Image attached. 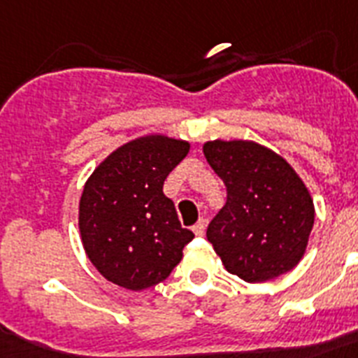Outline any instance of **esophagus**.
Returning a JSON list of instances; mask_svg holds the SVG:
<instances>
[{"mask_svg": "<svg viewBox=\"0 0 358 358\" xmlns=\"http://www.w3.org/2000/svg\"><path fill=\"white\" fill-rule=\"evenodd\" d=\"M193 231H194V235H196V237H202V235L206 234V220L200 219L199 222L193 226Z\"/></svg>", "mask_w": 358, "mask_h": 358, "instance_id": "obj_1", "label": "esophagus"}]
</instances>
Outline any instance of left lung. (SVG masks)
Wrapping results in <instances>:
<instances>
[{
  "label": "left lung",
  "instance_id": "1",
  "mask_svg": "<svg viewBox=\"0 0 358 358\" xmlns=\"http://www.w3.org/2000/svg\"><path fill=\"white\" fill-rule=\"evenodd\" d=\"M202 150L228 191L208 226L224 268L248 283L294 268L315 224V202L300 174L283 156L248 139H213Z\"/></svg>",
  "mask_w": 358,
  "mask_h": 358
}]
</instances>
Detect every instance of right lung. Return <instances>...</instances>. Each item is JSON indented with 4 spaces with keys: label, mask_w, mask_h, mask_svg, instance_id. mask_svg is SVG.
<instances>
[{
    "label": "right lung",
    "mask_w": 358,
    "mask_h": 358,
    "mask_svg": "<svg viewBox=\"0 0 358 358\" xmlns=\"http://www.w3.org/2000/svg\"><path fill=\"white\" fill-rule=\"evenodd\" d=\"M191 143L164 134L130 139L90 174L78 202L84 252L99 274L129 290L167 280L194 235L164 194Z\"/></svg>",
    "instance_id": "right-lung-1"
}]
</instances>
